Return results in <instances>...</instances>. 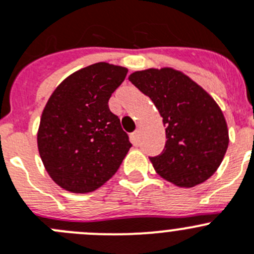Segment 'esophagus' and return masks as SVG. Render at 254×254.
Wrapping results in <instances>:
<instances>
[{
    "mask_svg": "<svg viewBox=\"0 0 254 254\" xmlns=\"http://www.w3.org/2000/svg\"><path fill=\"white\" fill-rule=\"evenodd\" d=\"M138 139H139V132L138 131H134L133 133H131V141L133 145H137V143H138Z\"/></svg>",
    "mask_w": 254,
    "mask_h": 254,
    "instance_id": "obj_1",
    "label": "esophagus"
}]
</instances>
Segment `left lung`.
Listing matches in <instances>:
<instances>
[{
  "instance_id": "obj_1",
  "label": "left lung",
  "mask_w": 254,
  "mask_h": 254,
  "mask_svg": "<svg viewBox=\"0 0 254 254\" xmlns=\"http://www.w3.org/2000/svg\"><path fill=\"white\" fill-rule=\"evenodd\" d=\"M128 79L153 102L166 127L164 150L150 157L156 173L181 188L208 180L222 164L229 143L219 106L189 76L174 69L134 71Z\"/></svg>"
}]
</instances>
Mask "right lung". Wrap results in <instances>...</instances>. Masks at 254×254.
Returning <instances> with one entry per match:
<instances>
[{
  "label": "right lung",
  "mask_w": 254,
  "mask_h": 254,
  "mask_svg": "<svg viewBox=\"0 0 254 254\" xmlns=\"http://www.w3.org/2000/svg\"><path fill=\"white\" fill-rule=\"evenodd\" d=\"M127 69L97 63L75 71L46 103L37 146L46 171L63 189L89 192L117 173L131 147L108 101Z\"/></svg>",
  "instance_id": "right-lung-1"
}]
</instances>
